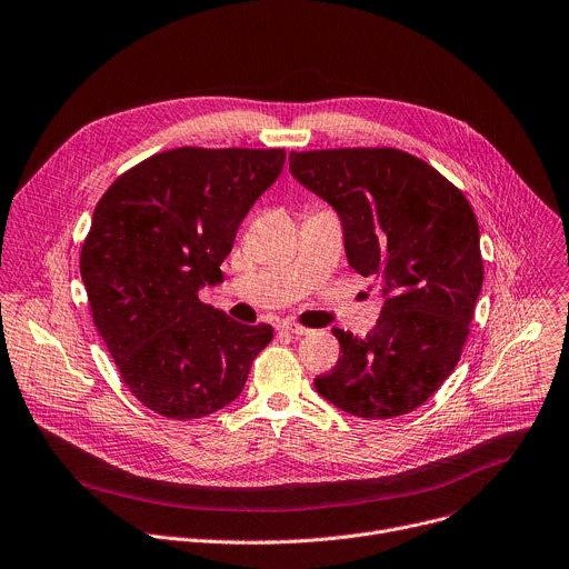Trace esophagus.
<instances>
[{
    "instance_id": "1",
    "label": "esophagus",
    "mask_w": 569,
    "mask_h": 569,
    "mask_svg": "<svg viewBox=\"0 0 569 569\" xmlns=\"http://www.w3.org/2000/svg\"><path fill=\"white\" fill-rule=\"evenodd\" d=\"M279 331H286V333H292V336H306V333H308L306 327L295 325V322H281V325H279Z\"/></svg>"
}]
</instances>
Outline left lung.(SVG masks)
<instances>
[{
	"label": "left lung",
	"mask_w": 569,
	"mask_h": 569,
	"mask_svg": "<svg viewBox=\"0 0 569 569\" xmlns=\"http://www.w3.org/2000/svg\"><path fill=\"white\" fill-rule=\"evenodd\" d=\"M290 172L338 211L349 266L386 297L366 338L333 329L342 356L318 392L366 420L416 410L458 366L483 286L470 201L395 147L290 151Z\"/></svg>",
	"instance_id": "left-lung-1"
}]
</instances>
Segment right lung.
I'll return each mask as SVG.
<instances>
[{"mask_svg": "<svg viewBox=\"0 0 569 569\" xmlns=\"http://www.w3.org/2000/svg\"><path fill=\"white\" fill-rule=\"evenodd\" d=\"M286 151L177 147L120 174L94 206L81 279L94 327L133 397L197 420L244 388L270 325H240L199 299L222 281L238 227L281 174Z\"/></svg>", "mask_w": 569, "mask_h": 569, "instance_id": "add662e5", "label": "right lung"}]
</instances>
